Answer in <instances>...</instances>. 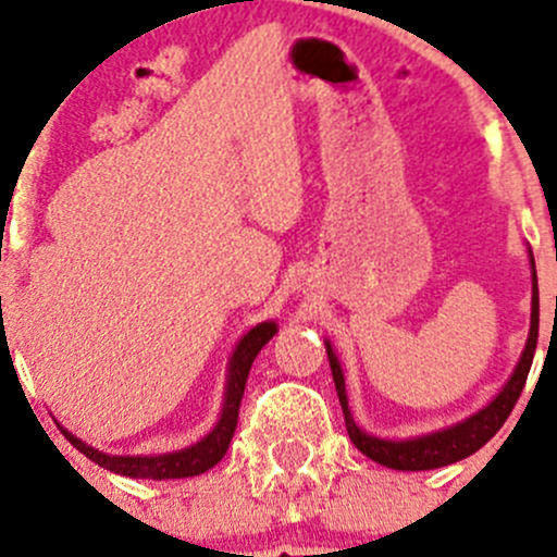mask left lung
Listing matches in <instances>:
<instances>
[{
  "mask_svg": "<svg viewBox=\"0 0 557 557\" xmlns=\"http://www.w3.org/2000/svg\"><path fill=\"white\" fill-rule=\"evenodd\" d=\"M528 263H531V329H528L525 350H522L518 367H515L512 377L507 380V385L491 398L482 409H476L469 418L458 420V423L447 425V429L431 431V434L409 436V440H383V436H374L369 431H363L361 425L352 420L350 407H347V391H345V372H342V363L336 358L334 347L325 339V352H329L331 374H334L336 396H339L342 412H345V425L347 434H350L352 445L358 447L367 458H372L374 463L387 466V469L398 471H429L440 469V466L458 463V460L469 458L480 450L482 445L496 436V431L507 423L509 412L518 404L522 387H525L528 372H531L533 352H536V339H539V285H536V263H533V252L528 247Z\"/></svg>",
  "mask_w": 557,
  "mask_h": 557,
  "instance_id": "1",
  "label": "left lung"
}]
</instances>
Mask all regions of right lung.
<instances>
[{"label": "right lung", "mask_w": 557, "mask_h": 557, "mask_svg": "<svg viewBox=\"0 0 557 557\" xmlns=\"http://www.w3.org/2000/svg\"><path fill=\"white\" fill-rule=\"evenodd\" d=\"M274 334H277V323H274V320H263V323L252 325L243 339L237 342L232 358H228L226 387H223V407L221 414H218V423L212 425L210 434L201 436V440L194 442L190 447L161 455H110L86 445L83 440H77V436L72 434V431H66L61 423L59 431L64 434V440H70L72 447H77L88 460H94V463H99L107 471H115V474L134 476V480H183V476L205 474L207 469H212V466L226 455L228 445H232L247 374H250V367L252 361H256L258 352H261V347L267 345Z\"/></svg>", "instance_id": "right-lung-1"}]
</instances>
